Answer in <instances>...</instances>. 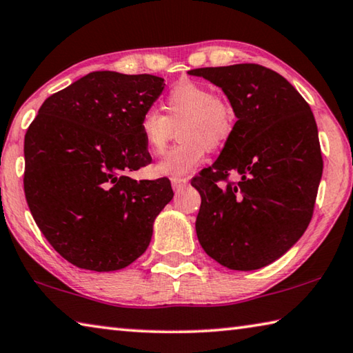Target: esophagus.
Masks as SVG:
<instances>
[{
	"label": "esophagus",
	"mask_w": 353,
	"mask_h": 353,
	"mask_svg": "<svg viewBox=\"0 0 353 353\" xmlns=\"http://www.w3.org/2000/svg\"><path fill=\"white\" fill-rule=\"evenodd\" d=\"M171 185H172V190H174L176 193H179V191L187 187L188 179H171Z\"/></svg>",
	"instance_id": "34e87169"
}]
</instances>
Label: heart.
<instances>
[{"label":"heart","mask_w":353,"mask_h":353,"mask_svg":"<svg viewBox=\"0 0 353 353\" xmlns=\"http://www.w3.org/2000/svg\"><path fill=\"white\" fill-rule=\"evenodd\" d=\"M165 115L156 110L145 111L140 119V132L152 154H160L177 128L182 142L172 146L156 165L159 176L185 179L207 154L232 137L234 111L230 101L216 97L210 88L194 81H182L171 89L163 101Z\"/></svg>","instance_id":"1"}]
</instances>
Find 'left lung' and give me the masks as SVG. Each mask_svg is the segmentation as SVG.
I'll return each instance as SVG.
<instances>
[{
	"mask_svg": "<svg viewBox=\"0 0 353 353\" xmlns=\"http://www.w3.org/2000/svg\"><path fill=\"white\" fill-rule=\"evenodd\" d=\"M190 75L219 86L238 119L221 156L191 182L202 197L197 239L230 270H258L287 253L310 223L323 176L315 117L268 68L243 63ZM232 170L241 181L217 185Z\"/></svg>",
	"mask_w": 353,
	"mask_h": 353,
	"instance_id": "8db88e82",
	"label": "left lung"
}]
</instances>
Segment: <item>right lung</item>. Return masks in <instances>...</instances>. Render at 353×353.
<instances>
[{"mask_svg": "<svg viewBox=\"0 0 353 353\" xmlns=\"http://www.w3.org/2000/svg\"><path fill=\"white\" fill-rule=\"evenodd\" d=\"M163 88L156 75L97 70L44 100L26 132V201L44 238L75 267L130 265L174 196L168 179L128 176L151 163L140 119Z\"/></svg>", "mask_w": 353, "mask_h": 353, "instance_id": "add662e5", "label": "right lung"}]
</instances>
